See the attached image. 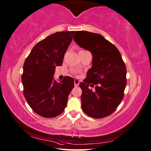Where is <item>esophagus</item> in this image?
<instances>
[{
  "label": "esophagus",
  "instance_id": "obj_1",
  "mask_svg": "<svg viewBox=\"0 0 151 151\" xmlns=\"http://www.w3.org/2000/svg\"><path fill=\"white\" fill-rule=\"evenodd\" d=\"M74 83H75V85L76 86H78L79 83H80V81H79L78 79L76 78V79H75V81H74Z\"/></svg>",
  "mask_w": 151,
  "mask_h": 151
}]
</instances>
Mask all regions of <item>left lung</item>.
Masks as SVG:
<instances>
[{
    "label": "left lung",
    "instance_id": "1",
    "mask_svg": "<svg viewBox=\"0 0 151 151\" xmlns=\"http://www.w3.org/2000/svg\"><path fill=\"white\" fill-rule=\"evenodd\" d=\"M74 40L92 54V66L86 78L80 83L81 107L92 118L100 119L116 110L124 96L127 84L126 66L118 49L102 35L77 31ZM93 91L89 86L93 87Z\"/></svg>",
    "mask_w": 151,
    "mask_h": 151
}]
</instances>
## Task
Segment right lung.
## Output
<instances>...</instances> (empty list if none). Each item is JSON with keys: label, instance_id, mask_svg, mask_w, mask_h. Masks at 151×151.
Listing matches in <instances>:
<instances>
[{"label": "right lung", "instance_id": "1", "mask_svg": "<svg viewBox=\"0 0 151 151\" xmlns=\"http://www.w3.org/2000/svg\"><path fill=\"white\" fill-rule=\"evenodd\" d=\"M75 31L56 32L35 45L23 67L22 82L24 96L33 111L51 118L61 114L75 86L70 76L57 83L53 80L57 66L63 64L64 55L73 40Z\"/></svg>", "mask_w": 151, "mask_h": 151}]
</instances>
